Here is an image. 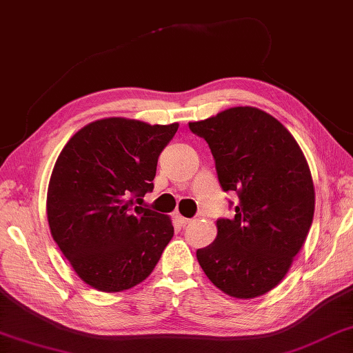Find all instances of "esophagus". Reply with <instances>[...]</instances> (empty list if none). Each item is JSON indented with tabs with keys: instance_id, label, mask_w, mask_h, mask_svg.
<instances>
[{
	"instance_id": "1",
	"label": "esophagus",
	"mask_w": 353,
	"mask_h": 353,
	"mask_svg": "<svg viewBox=\"0 0 353 353\" xmlns=\"http://www.w3.org/2000/svg\"><path fill=\"white\" fill-rule=\"evenodd\" d=\"M175 219H176V221L178 223H180L181 226H186V225H189L190 223V219H186V217H183V215H175Z\"/></svg>"
}]
</instances>
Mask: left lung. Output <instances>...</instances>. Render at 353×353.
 I'll return each mask as SVG.
<instances>
[{
	"label": "left lung",
	"instance_id": "left-lung-1",
	"mask_svg": "<svg viewBox=\"0 0 353 353\" xmlns=\"http://www.w3.org/2000/svg\"><path fill=\"white\" fill-rule=\"evenodd\" d=\"M189 128L209 144L221 189L239 195L234 219L217 220V239L196 251L200 267L231 298L268 293L287 276L313 221L304 153L276 117L254 107L228 108Z\"/></svg>",
	"mask_w": 353,
	"mask_h": 353
}]
</instances>
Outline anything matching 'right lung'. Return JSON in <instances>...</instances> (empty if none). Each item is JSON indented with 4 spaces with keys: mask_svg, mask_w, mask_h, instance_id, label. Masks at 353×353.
<instances>
[{
    "mask_svg": "<svg viewBox=\"0 0 353 353\" xmlns=\"http://www.w3.org/2000/svg\"><path fill=\"white\" fill-rule=\"evenodd\" d=\"M178 123L105 117L66 142L48 186L51 236L76 274L105 293L145 281L173 237L170 217L138 206Z\"/></svg>",
    "mask_w": 353,
    "mask_h": 353,
    "instance_id": "1",
    "label": "right lung"
}]
</instances>
